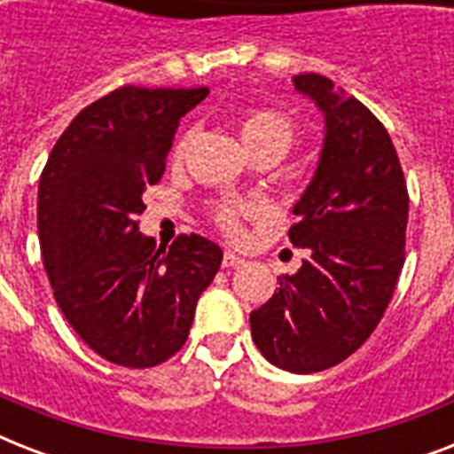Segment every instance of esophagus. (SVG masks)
<instances>
[{
  "mask_svg": "<svg viewBox=\"0 0 454 454\" xmlns=\"http://www.w3.org/2000/svg\"><path fill=\"white\" fill-rule=\"evenodd\" d=\"M242 263H245V259L235 254V252H231V249L223 252V266H226V269H235V266H242Z\"/></svg>",
  "mask_w": 454,
  "mask_h": 454,
  "instance_id": "1",
  "label": "esophagus"
}]
</instances>
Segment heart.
Listing matches in <instances>:
<instances>
[{
    "label": "heart",
    "instance_id": "obj_1",
    "mask_svg": "<svg viewBox=\"0 0 454 454\" xmlns=\"http://www.w3.org/2000/svg\"><path fill=\"white\" fill-rule=\"evenodd\" d=\"M240 134L242 141L247 144L252 153L259 151H278L280 155L290 151L292 141H294V122L290 115H285L283 110L276 108H256L249 110L247 115L242 117L240 122ZM192 131H184L178 141L174 144L171 157L181 160L191 144ZM249 214H254V205L247 202H235V200H221L212 207V219L214 223L223 231L226 235H238L240 233V221Z\"/></svg>",
    "mask_w": 454,
    "mask_h": 454
}]
</instances>
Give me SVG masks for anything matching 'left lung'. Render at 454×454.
<instances>
[{
  "label": "left lung",
  "instance_id": "1",
  "mask_svg": "<svg viewBox=\"0 0 454 454\" xmlns=\"http://www.w3.org/2000/svg\"><path fill=\"white\" fill-rule=\"evenodd\" d=\"M294 89L325 115L316 176L287 233L309 256L278 278L249 325L269 363L310 374L348 358L380 325L405 263L410 198L388 131L358 98L316 73L297 74Z\"/></svg>",
  "mask_w": 454,
  "mask_h": 454
}]
</instances>
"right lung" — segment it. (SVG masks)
Masks as SVG:
<instances>
[{"label": "right lung", "instance_id": "right-lung-1", "mask_svg": "<svg viewBox=\"0 0 454 454\" xmlns=\"http://www.w3.org/2000/svg\"><path fill=\"white\" fill-rule=\"evenodd\" d=\"M207 94L115 89L74 117L39 176L37 231L53 297L82 341L115 365L169 360L223 259L216 242L195 233L157 249L137 221L178 120Z\"/></svg>", "mask_w": 454, "mask_h": 454}]
</instances>
